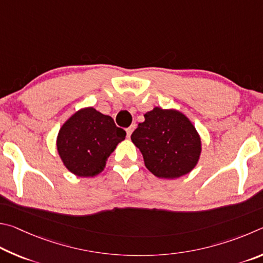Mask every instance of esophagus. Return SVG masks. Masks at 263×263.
<instances>
[{"label":"esophagus","instance_id":"34e87169","mask_svg":"<svg viewBox=\"0 0 263 263\" xmlns=\"http://www.w3.org/2000/svg\"><path fill=\"white\" fill-rule=\"evenodd\" d=\"M136 128V126H135V124H132V126L130 127H129V128H127V137H130V135L133 134V132H134V129Z\"/></svg>","mask_w":263,"mask_h":263}]
</instances>
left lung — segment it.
Wrapping results in <instances>:
<instances>
[{"label":"left lung","instance_id":"obj_1","mask_svg":"<svg viewBox=\"0 0 263 263\" xmlns=\"http://www.w3.org/2000/svg\"><path fill=\"white\" fill-rule=\"evenodd\" d=\"M132 134L154 176L177 179L190 173L200 159L202 143L190 119L177 109L155 107Z\"/></svg>","mask_w":263,"mask_h":263}]
</instances>
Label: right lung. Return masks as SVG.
Returning <instances> with one entry per match:
<instances>
[{
  "mask_svg": "<svg viewBox=\"0 0 263 263\" xmlns=\"http://www.w3.org/2000/svg\"><path fill=\"white\" fill-rule=\"evenodd\" d=\"M126 137L109 115L93 107L72 114L60 129L57 148L69 171L77 177H95L103 171L106 160Z\"/></svg>",
  "mask_w": 263,
  "mask_h": 263,
  "instance_id": "1",
  "label": "right lung"
}]
</instances>
